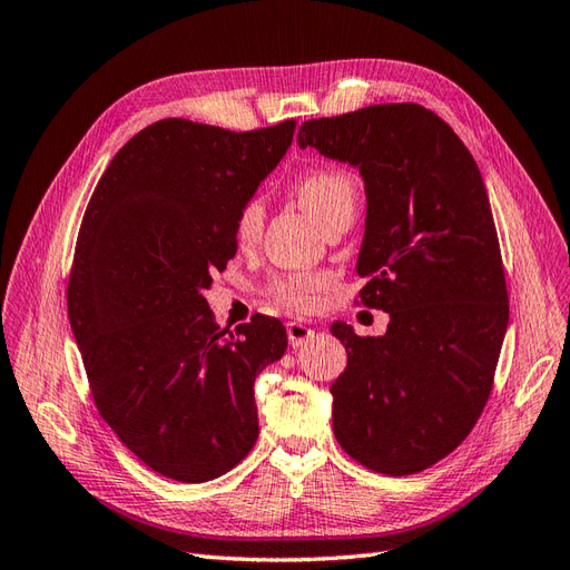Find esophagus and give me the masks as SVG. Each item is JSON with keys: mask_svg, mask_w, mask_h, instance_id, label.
<instances>
[{"mask_svg": "<svg viewBox=\"0 0 570 570\" xmlns=\"http://www.w3.org/2000/svg\"><path fill=\"white\" fill-rule=\"evenodd\" d=\"M286 334H288L291 346L298 348V346H303L305 342H308V340L313 337L315 330H313L311 325H305V323H288V325H286Z\"/></svg>", "mask_w": 570, "mask_h": 570, "instance_id": "esophagus-1", "label": "esophagus"}]
</instances>
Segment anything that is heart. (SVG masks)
Returning <instances> with one entry per match:
<instances>
[{"mask_svg": "<svg viewBox=\"0 0 570 570\" xmlns=\"http://www.w3.org/2000/svg\"><path fill=\"white\" fill-rule=\"evenodd\" d=\"M294 193L320 226L330 224L332 218L342 214H354L358 187L354 175L342 168H311L294 180ZM262 226H265V204L253 197L247 199L238 209L236 226V243L247 247L259 240ZM330 279L320 272H291L279 274L269 279L267 296L282 305L286 311L305 313L313 311L320 303V296L325 294Z\"/></svg>", "mask_w": 570, "mask_h": 570, "instance_id": "b5f03b06", "label": "heart"}]
</instances>
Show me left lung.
Returning a JSON list of instances; mask_svg holds the SVG:
<instances>
[{
	"mask_svg": "<svg viewBox=\"0 0 570 570\" xmlns=\"http://www.w3.org/2000/svg\"><path fill=\"white\" fill-rule=\"evenodd\" d=\"M298 146L358 168L366 233L361 303L383 337L334 323L340 445L373 472L416 474L450 455L484 410L508 327V291L484 180L462 139L416 104L303 122Z\"/></svg>",
	"mask_w": 570,
	"mask_h": 570,
	"instance_id": "obj_1",
	"label": "left lung"
}]
</instances>
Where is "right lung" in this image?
Segmentation results:
<instances>
[{
	"label": "right lung",
	"mask_w": 570,
	"mask_h": 570,
	"mask_svg": "<svg viewBox=\"0 0 570 570\" xmlns=\"http://www.w3.org/2000/svg\"><path fill=\"white\" fill-rule=\"evenodd\" d=\"M296 120L230 132L183 118L115 154L79 228L67 311L106 424L185 484L233 470L257 441L255 377L286 352L276 317L218 332L204 291L236 255V216L284 158Z\"/></svg>",
	"instance_id": "1"
}]
</instances>
